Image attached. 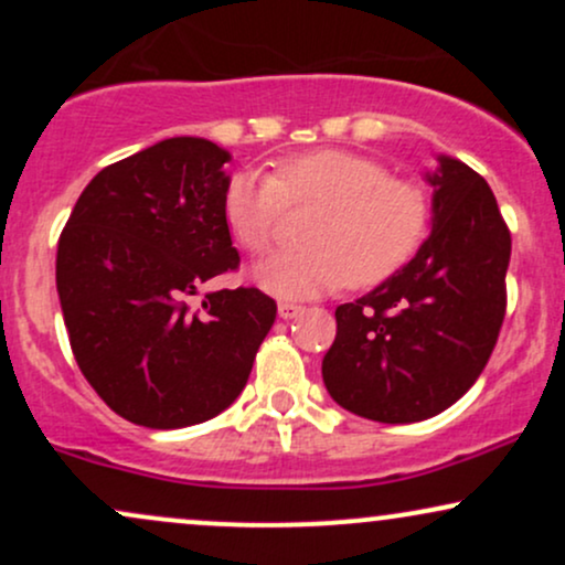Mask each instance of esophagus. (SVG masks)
Wrapping results in <instances>:
<instances>
[{
  "label": "esophagus",
  "mask_w": 565,
  "mask_h": 565,
  "mask_svg": "<svg viewBox=\"0 0 565 565\" xmlns=\"http://www.w3.org/2000/svg\"><path fill=\"white\" fill-rule=\"evenodd\" d=\"M302 313H305L302 305H297V302H278V316H281L284 321L297 319V316H302Z\"/></svg>",
  "instance_id": "34e87169"
}]
</instances>
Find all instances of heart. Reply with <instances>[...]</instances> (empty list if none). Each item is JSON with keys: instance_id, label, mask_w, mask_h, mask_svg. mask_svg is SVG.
I'll return each mask as SVG.
<instances>
[{"instance_id": "b5f03b06", "label": "heart", "mask_w": 565, "mask_h": 565, "mask_svg": "<svg viewBox=\"0 0 565 565\" xmlns=\"http://www.w3.org/2000/svg\"><path fill=\"white\" fill-rule=\"evenodd\" d=\"M319 201L327 210L308 231L310 249H281L252 276L276 297H316L350 284L372 289L412 263L433 223L423 185L393 178L385 164L342 148L284 159L274 174L242 170L223 191V217L238 244L268 249L287 206Z\"/></svg>"}]
</instances>
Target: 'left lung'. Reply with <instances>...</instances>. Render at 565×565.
I'll return each instance as SVG.
<instances>
[{"instance_id":"8db88e82","label":"left lung","mask_w":565,"mask_h":565,"mask_svg":"<svg viewBox=\"0 0 565 565\" xmlns=\"http://www.w3.org/2000/svg\"><path fill=\"white\" fill-rule=\"evenodd\" d=\"M433 231L391 281L334 310L323 385L348 412L406 425L449 408L481 377L504 321L510 231L491 188L438 157Z\"/></svg>"}]
</instances>
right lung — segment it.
<instances>
[{
  "instance_id": "add662e5",
  "label": "right lung",
  "mask_w": 565,
  "mask_h": 565,
  "mask_svg": "<svg viewBox=\"0 0 565 565\" xmlns=\"http://www.w3.org/2000/svg\"><path fill=\"white\" fill-rule=\"evenodd\" d=\"M231 153L170 138L89 180L57 242L71 350L129 423L172 430L228 408L249 380L276 302L255 287L206 291L238 268L223 217Z\"/></svg>"
}]
</instances>
